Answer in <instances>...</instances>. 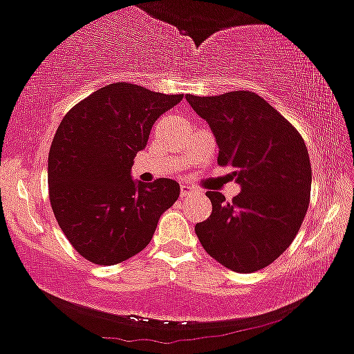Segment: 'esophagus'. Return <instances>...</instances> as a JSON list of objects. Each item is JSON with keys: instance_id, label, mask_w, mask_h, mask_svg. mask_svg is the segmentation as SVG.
<instances>
[{"instance_id": "1", "label": "esophagus", "mask_w": 354, "mask_h": 354, "mask_svg": "<svg viewBox=\"0 0 354 354\" xmlns=\"http://www.w3.org/2000/svg\"><path fill=\"white\" fill-rule=\"evenodd\" d=\"M196 189L192 188L188 185H181V196H189V195H195Z\"/></svg>"}]
</instances>
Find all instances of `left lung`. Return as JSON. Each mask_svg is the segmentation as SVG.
I'll list each match as a JSON object with an SVG mask.
<instances>
[{"mask_svg":"<svg viewBox=\"0 0 354 354\" xmlns=\"http://www.w3.org/2000/svg\"><path fill=\"white\" fill-rule=\"evenodd\" d=\"M212 127L218 165L234 168L242 192L232 201L208 192L212 215L196 223L200 243L227 269L250 274L270 266L296 239L310 198V161L299 131L248 91L186 95Z\"/></svg>","mask_w":354,"mask_h":354,"instance_id":"left-lung-1","label":"left lung"}]
</instances>
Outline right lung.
Wrapping results in <instances>:
<instances>
[{
    "mask_svg": "<svg viewBox=\"0 0 354 354\" xmlns=\"http://www.w3.org/2000/svg\"><path fill=\"white\" fill-rule=\"evenodd\" d=\"M181 99L115 82L62 119L48 153L50 203L62 232L88 262L115 266L139 254L180 196L176 181L134 183L131 168L153 124Z\"/></svg>",
    "mask_w": 354,
    "mask_h": 354,
    "instance_id": "add662e5",
    "label": "right lung"
}]
</instances>
